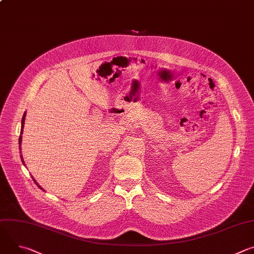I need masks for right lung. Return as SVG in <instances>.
<instances>
[{
	"instance_id": "right-lung-1",
	"label": "right lung",
	"mask_w": 254,
	"mask_h": 254,
	"mask_svg": "<svg viewBox=\"0 0 254 254\" xmlns=\"http://www.w3.org/2000/svg\"><path fill=\"white\" fill-rule=\"evenodd\" d=\"M25 118H26V113L24 114V116H23V119H22V125H21V135H20V137H19V148H20V150H21V142H22V133H23V127H24V124H25ZM21 153V152H20ZM21 158H22V156H21ZM22 162H23V164H24V161H23V158H22ZM25 165V164H24ZM34 180V179H33ZM34 182L36 183V181L34 180ZM36 184H37V183H36ZM38 185V184H37ZM38 187L40 188V189H42L39 185H38Z\"/></svg>"
}]
</instances>
